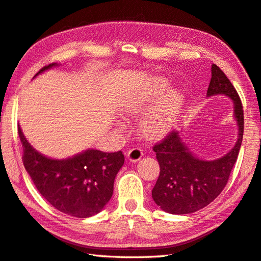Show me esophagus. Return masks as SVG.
I'll return each mask as SVG.
<instances>
[{
  "label": "esophagus",
  "mask_w": 261,
  "mask_h": 261,
  "mask_svg": "<svg viewBox=\"0 0 261 261\" xmlns=\"http://www.w3.org/2000/svg\"><path fill=\"white\" fill-rule=\"evenodd\" d=\"M142 155H144V152H142L140 148H132V149L127 150L126 158L130 162H138V161H140Z\"/></svg>",
  "instance_id": "34e87169"
}]
</instances>
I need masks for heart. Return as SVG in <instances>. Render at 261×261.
Returning <instances> with one entry per match:
<instances>
[{"label":"heart","instance_id":"obj_1","mask_svg":"<svg viewBox=\"0 0 261 261\" xmlns=\"http://www.w3.org/2000/svg\"><path fill=\"white\" fill-rule=\"evenodd\" d=\"M168 83L161 76L148 80L146 88L139 93L124 97L120 103V111L124 116H134L147 111L167 90ZM183 104L181 91L168 93L162 103L145 115L141 121V132L148 139H158L172 129Z\"/></svg>","mask_w":261,"mask_h":261}]
</instances>
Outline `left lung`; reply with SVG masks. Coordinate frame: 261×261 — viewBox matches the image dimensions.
Masks as SVG:
<instances>
[{"label": "left lung", "mask_w": 261, "mask_h": 261, "mask_svg": "<svg viewBox=\"0 0 261 261\" xmlns=\"http://www.w3.org/2000/svg\"><path fill=\"white\" fill-rule=\"evenodd\" d=\"M216 95L232 99L233 116L238 124L237 142L226 155L214 161L201 160L190 150L178 131H172L152 148L161 172L151 197L166 213L185 215L206 207L219 196L228 181L242 144L243 107L231 81L213 64L207 97Z\"/></svg>", "instance_id": "left-lung-1"}]
</instances>
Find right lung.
<instances>
[{
    "instance_id": "add662e5",
    "label": "right lung",
    "mask_w": 261,
    "mask_h": 261,
    "mask_svg": "<svg viewBox=\"0 0 261 261\" xmlns=\"http://www.w3.org/2000/svg\"><path fill=\"white\" fill-rule=\"evenodd\" d=\"M56 65H46L36 75ZM18 134L23 147L25 171L50 205L78 218L94 216L103 211L113 195L117 172L124 164L122 151L87 149L65 160H54L36 150L25 139L20 125Z\"/></svg>"
}]
</instances>
